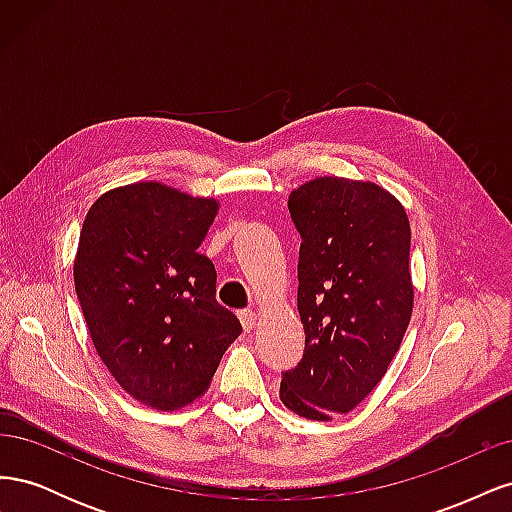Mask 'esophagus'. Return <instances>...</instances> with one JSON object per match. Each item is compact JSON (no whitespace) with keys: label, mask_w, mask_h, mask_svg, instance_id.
Masks as SVG:
<instances>
[{"label":"esophagus","mask_w":512,"mask_h":512,"mask_svg":"<svg viewBox=\"0 0 512 512\" xmlns=\"http://www.w3.org/2000/svg\"><path fill=\"white\" fill-rule=\"evenodd\" d=\"M239 320H241V324H243V329L250 333V331H254V327H256V314L252 312V309H245V312H241L239 314Z\"/></svg>","instance_id":"1"}]
</instances>
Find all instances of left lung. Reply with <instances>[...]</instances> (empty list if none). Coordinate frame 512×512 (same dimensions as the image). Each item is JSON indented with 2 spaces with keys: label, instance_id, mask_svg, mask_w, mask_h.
Here are the masks:
<instances>
[{
  "label": "left lung",
  "instance_id": "left-lung-1",
  "mask_svg": "<svg viewBox=\"0 0 512 512\" xmlns=\"http://www.w3.org/2000/svg\"><path fill=\"white\" fill-rule=\"evenodd\" d=\"M301 235L297 307L301 363L284 371L282 404L331 421L374 391L412 316L410 222L382 185L316 177L288 196Z\"/></svg>",
  "mask_w": 512,
  "mask_h": 512
}]
</instances>
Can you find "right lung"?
I'll return each instance as SVG.
<instances>
[{
    "instance_id": "right-lung-1",
    "label": "right lung",
    "mask_w": 512,
    "mask_h": 512,
    "mask_svg": "<svg viewBox=\"0 0 512 512\" xmlns=\"http://www.w3.org/2000/svg\"><path fill=\"white\" fill-rule=\"evenodd\" d=\"M215 198L158 181L104 192L81 228L74 288L96 352L119 386L153 410L203 395L241 322L215 301V267L198 254Z\"/></svg>"
}]
</instances>
